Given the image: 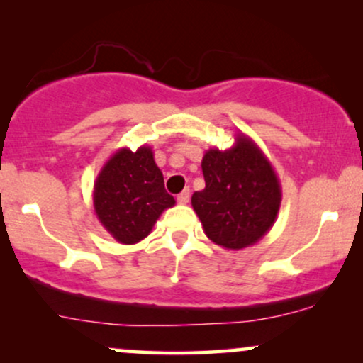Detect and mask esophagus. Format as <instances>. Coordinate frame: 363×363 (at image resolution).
<instances>
[{
	"label": "esophagus",
	"mask_w": 363,
	"mask_h": 363,
	"mask_svg": "<svg viewBox=\"0 0 363 363\" xmlns=\"http://www.w3.org/2000/svg\"><path fill=\"white\" fill-rule=\"evenodd\" d=\"M179 205H187L189 203V189H184L181 194H177Z\"/></svg>",
	"instance_id": "1"
}]
</instances>
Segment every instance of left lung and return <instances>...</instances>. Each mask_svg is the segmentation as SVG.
Wrapping results in <instances>:
<instances>
[{
    "label": "left lung",
    "mask_w": 363,
    "mask_h": 363,
    "mask_svg": "<svg viewBox=\"0 0 363 363\" xmlns=\"http://www.w3.org/2000/svg\"><path fill=\"white\" fill-rule=\"evenodd\" d=\"M205 189L191 198L208 239L230 251L256 244L272 230L281 186L272 162L244 133L234 147L210 148L201 162Z\"/></svg>",
    "instance_id": "8db88e82"
}]
</instances>
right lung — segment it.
Returning a JSON list of instances; mask_svg holds the SVG:
<instances>
[{
	"mask_svg": "<svg viewBox=\"0 0 363 363\" xmlns=\"http://www.w3.org/2000/svg\"><path fill=\"white\" fill-rule=\"evenodd\" d=\"M176 199L164 187L150 147L136 152L119 148L104 164L94 184V211L99 222L121 244L143 240Z\"/></svg>",
	"mask_w": 363,
	"mask_h": 363,
	"instance_id": "obj_1",
	"label": "right lung"
}]
</instances>
